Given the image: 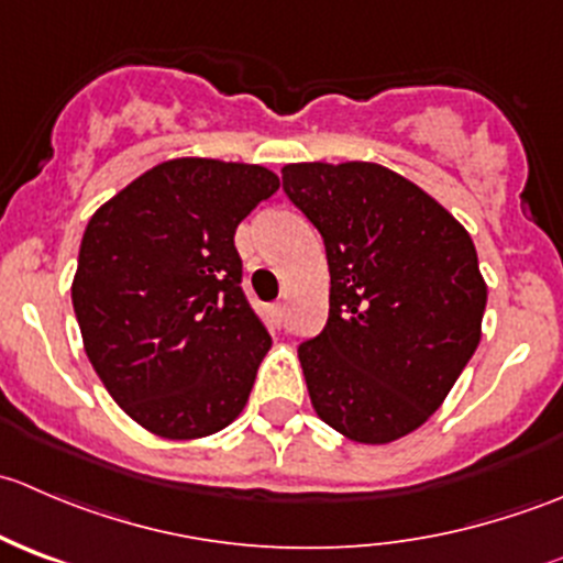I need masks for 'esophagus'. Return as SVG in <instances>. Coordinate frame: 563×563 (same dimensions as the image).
Returning <instances> with one entry per match:
<instances>
[{
	"label": "esophagus",
	"mask_w": 563,
	"mask_h": 563,
	"mask_svg": "<svg viewBox=\"0 0 563 563\" xmlns=\"http://www.w3.org/2000/svg\"><path fill=\"white\" fill-rule=\"evenodd\" d=\"M272 316H275V321H277V323H283V321H286V305H283V302H277L275 308H272Z\"/></svg>",
	"instance_id": "obj_1"
}]
</instances>
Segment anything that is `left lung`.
I'll return each instance as SVG.
<instances>
[{"instance_id": "left-lung-1", "label": "left lung", "mask_w": 563, "mask_h": 563, "mask_svg": "<svg viewBox=\"0 0 563 563\" xmlns=\"http://www.w3.org/2000/svg\"><path fill=\"white\" fill-rule=\"evenodd\" d=\"M283 192L327 247V327L297 349L316 413L345 439L389 444L444 402L479 345L474 242L376 163H294Z\"/></svg>"}]
</instances>
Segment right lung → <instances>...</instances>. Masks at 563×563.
I'll list each match as a JSON object with an SVG mask.
<instances>
[{
  "mask_svg": "<svg viewBox=\"0 0 563 563\" xmlns=\"http://www.w3.org/2000/svg\"><path fill=\"white\" fill-rule=\"evenodd\" d=\"M280 187L247 163L179 157L89 220L73 310L113 400L163 439H201L245 408L272 338L242 291L236 225Z\"/></svg>",
  "mask_w": 563,
  "mask_h": 563,
  "instance_id": "add662e5",
  "label": "right lung"
}]
</instances>
